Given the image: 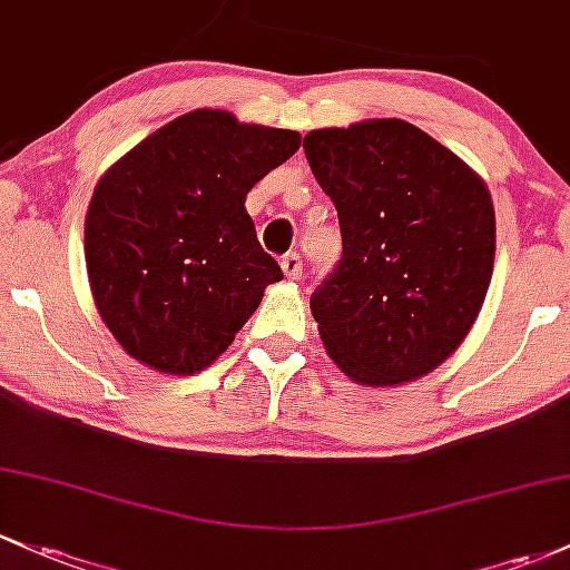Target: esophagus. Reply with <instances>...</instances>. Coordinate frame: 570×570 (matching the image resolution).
Here are the masks:
<instances>
[{"instance_id": "1", "label": "esophagus", "mask_w": 570, "mask_h": 570, "mask_svg": "<svg viewBox=\"0 0 570 570\" xmlns=\"http://www.w3.org/2000/svg\"><path fill=\"white\" fill-rule=\"evenodd\" d=\"M281 271H284V275L289 281H297L299 275H303V256L297 252L284 254V259H281Z\"/></svg>"}]
</instances>
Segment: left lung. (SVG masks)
Returning <instances> with one entry per match:
<instances>
[{
    "label": "left lung",
    "instance_id": "left-lung-1",
    "mask_svg": "<svg viewBox=\"0 0 570 570\" xmlns=\"http://www.w3.org/2000/svg\"><path fill=\"white\" fill-rule=\"evenodd\" d=\"M303 148L343 237L311 295L327 354L367 386L424 376L460 346L490 286L495 210L484 180L400 118L314 129Z\"/></svg>",
    "mask_w": 570,
    "mask_h": 570
}]
</instances>
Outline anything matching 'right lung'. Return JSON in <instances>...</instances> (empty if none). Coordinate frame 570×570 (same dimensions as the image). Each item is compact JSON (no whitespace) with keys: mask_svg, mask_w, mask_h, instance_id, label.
Instances as JSON below:
<instances>
[{"mask_svg":"<svg viewBox=\"0 0 570 570\" xmlns=\"http://www.w3.org/2000/svg\"><path fill=\"white\" fill-rule=\"evenodd\" d=\"M299 148L292 129L194 110L102 175L86 216L99 316L142 365L175 376L227 352L284 278L256 240L246 194Z\"/></svg>","mask_w":570,"mask_h":570,"instance_id":"right-lung-1","label":"right lung"}]
</instances>
